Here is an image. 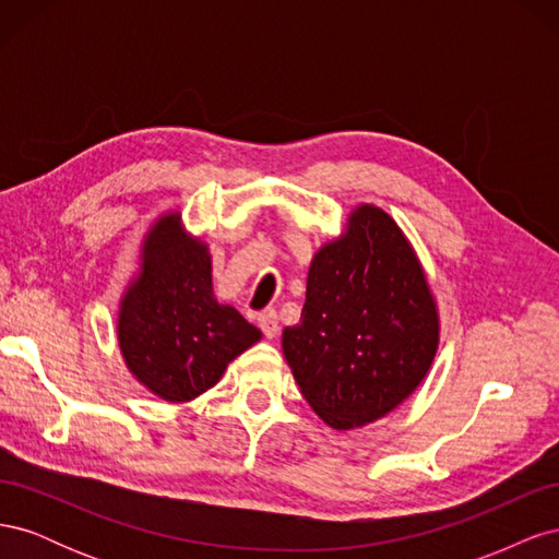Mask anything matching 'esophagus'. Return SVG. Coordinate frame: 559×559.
<instances>
[{
	"label": "esophagus",
	"instance_id": "1",
	"mask_svg": "<svg viewBox=\"0 0 559 559\" xmlns=\"http://www.w3.org/2000/svg\"><path fill=\"white\" fill-rule=\"evenodd\" d=\"M259 326L265 333V337H275L280 333V317L275 310H263L259 314Z\"/></svg>",
	"mask_w": 559,
	"mask_h": 559
}]
</instances>
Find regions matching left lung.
Instances as JSON below:
<instances>
[{"mask_svg": "<svg viewBox=\"0 0 559 559\" xmlns=\"http://www.w3.org/2000/svg\"><path fill=\"white\" fill-rule=\"evenodd\" d=\"M286 364L333 429L384 417L429 373L438 312L411 242L386 212L361 205L310 265L306 306L284 329Z\"/></svg>", "mask_w": 559, "mask_h": 559, "instance_id": "left-lung-1", "label": "left lung"}]
</instances>
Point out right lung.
I'll return each mask as SVG.
<instances>
[{"mask_svg": "<svg viewBox=\"0 0 559 559\" xmlns=\"http://www.w3.org/2000/svg\"><path fill=\"white\" fill-rule=\"evenodd\" d=\"M259 337L238 310L216 302L207 245L183 233L177 212L160 216L118 312V345L130 373L156 396L183 403L222 380Z\"/></svg>", "mask_w": 559, "mask_h": 559, "instance_id": "add662e5", "label": "right lung"}]
</instances>
